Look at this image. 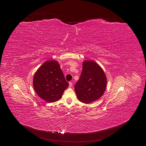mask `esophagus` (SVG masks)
<instances>
[{"mask_svg":"<svg viewBox=\"0 0 146 146\" xmlns=\"http://www.w3.org/2000/svg\"><path fill=\"white\" fill-rule=\"evenodd\" d=\"M72 82H69V88H71L72 87Z\"/></svg>","mask_w":146,"mask_h":146,"instance_id":"esophagus-1","label":"esophagus"}]
</instances>
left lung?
<instances>
[{
    "label": "left lung",
    "instance_id": "8db88e82",
    "mask_svg": "<svg viewBox=\"0 0 146 146\" xmlns=\"http://www.w3.org/2000/svg\"><path fill=\"white\" fill-rule=\"evenodd\" d=\"M106 84L105 73L97 63L92 60L83 62L81 76L74 86L80 102L88 104L99 99L105 92Z\"/></svg>",
    "mask_w": 146,
    "mask_h": 146
}]
</instances>
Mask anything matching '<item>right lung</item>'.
Returning <instances> with one entry per match:
<instances>
[{"label": "right lung", "mask_w": 146, "mask_h": 146, "mask_svg": "<svg viewBox=\"0 0 146 146\" xmlns=\"http://www.w3.org/2000/svg\"><path fill=\"white\" fill-rule=\"evenodd\" d=\"M33 85L38 96L47 102H54L60 99L64 91L69 87L58 62L47 60L36 72Z\"/></svg>", "instance_id": "obj_1"}]
</instances>
